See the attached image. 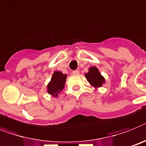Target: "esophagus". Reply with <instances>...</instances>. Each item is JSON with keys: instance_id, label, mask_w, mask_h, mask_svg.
I'll return each instance as SVG.
<instances>
[{"instance_id": "obj_1", "label": "esophagus", "mask_w": 146, "mask_h": 146, "mask_svg": "<svg viewBox=\"0 0 146 146\" xmlns=\"http://www.w3.org/2000/svg\"><path fill=\"white\" fill-rule=\"evenodd\" d=\"M72 74H74V75H78V74H80V72L78 70H74L72 72Z\"/></svg>"}]
</instances>
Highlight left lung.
<instances>
[{
  "mask_svg": "<svg viewBox=\"0 0 146 146\" xmlns=\"http://www.w3.org/2000/svg\"><path fill=\"white\" fill-rule=\"evenodd\" d=\"M87 81L91 86L95 88H99L105 83V78L101 74L97 67L92 66L89 68V72L85 74Z\"/></svg>",
  "mask_w": 146,
  "mask_h": 146,
  "instance_id": "1",
  "label": "left lung"
}]
</instances>
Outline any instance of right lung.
<instances>
[{
  "mask_svg": "<svg viewBox=\"0 0 146 146\" xmlns=\"http://www.w3.org/2000/svg\"><path fill=\"white\" fill-rule=\"evenodd\" d=\"M67 74H62L61 72L55 71L53 74L50 81L47 86V92L53 97L56 98L62 91L66 81Z\"/></svg>",
  "mask_w": 146,
  "mask_h": 146,
  "instance_id": "add662e5",
  "label": "right lung"
}]
</instances>
